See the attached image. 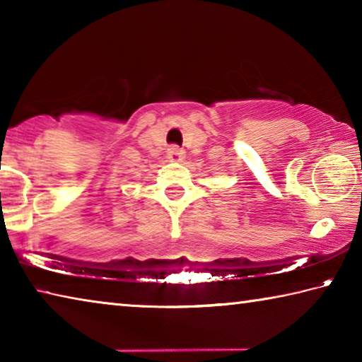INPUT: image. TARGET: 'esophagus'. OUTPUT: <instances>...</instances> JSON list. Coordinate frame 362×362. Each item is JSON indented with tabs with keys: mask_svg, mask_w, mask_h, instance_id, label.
<instances>
[{
	"mask_svg": "<svg viewBox=\"0 0 362 362\" xmlns=\"http://www.w3.org/2000/svg\"><path fill=\"white\" fill-rule=\"evenodd\" d=\"M183 156H185V151L179 148V146L174 145L168 148V158L170 159V161H182Z\"/></svg>",
	"mask_w": 362,
	"mask_h": 362,
	"instance_id": "obj_1",
	"label": "esophagus"
}]
</instances>
